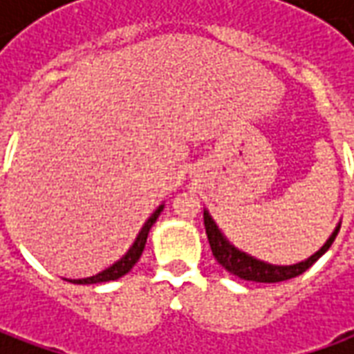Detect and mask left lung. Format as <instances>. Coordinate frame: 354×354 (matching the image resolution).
<instances>
[{"instance_id":"8db88e82","label":"left lung","mask_w":354,"mask_h":354,"mask_svg":"<svg viewBox=\"0 0 354 354\" xmlns=\"http://www.w3.org/2000/svg\"><path fill=\"white\" fill-rule=\"evenodd\" d=\"M205 230H207L208 243H210V248H212V254H214L216 261L225 269L230 271L231 274H235L243 281H254V282H282L288 281V279H294L297 274H301L304 271H307L309 267L319 260L322 254L326 252L328 248L334 243L335 235L339 231V223L334 230V233L330 235L324 245L320 246V250L309 256L307 260L299 261V263H294V266H273V263H267V261L256 260L250 254L239 250L235 246L231 245L230 241L225 239L220 227L216 225V222L212 220V216L208 214V210H205Z\"/></svg>"}]
</instances>
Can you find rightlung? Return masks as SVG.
<instances>
[{
	"mask_svg": "<svg viewBox=\"0 0 354 354\" xmlns=\"http://www.w3.org/2000/svg\"><path fill=\"white\" fill-rule=\"evenodd\" d=\"M162 208H165V205H161V207L155 210L153 214L147 218V222L144 223V227L140 230L136 241L132 243V246L129 248V252L124 254L121 260H117L113 266H109L108 269H104V271L93 274V277H87V279H66V281L73 282V284H98V282L117 281L119 277H123V274L129 273L132 267H134V263L140 260L142 252H144V246H146V241H147V233H149V230H151V225L157 222V218H159V214L162 212Z\"/></svg>",
	"mask_w": 354,
	"mask_h": 354,
	"instance_id": "add662e5",
	"label": "right lung"
}]
</instances>
